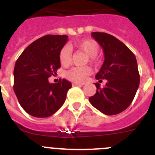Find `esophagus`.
Masks as SVG:
<instances>
[{
  "mask_svg": "<svg viewBox=\"0 0 155 155\" xmlns=\"http://www.w3.org/2000/svg\"><path fill=\"white\" fill-rule=\"evenodd\" d=\"M73 86H82L84 85V84H81V83H76V82H74L73 84H72Z\"/></svg>",
  "mask_w": 155,
  "mask_h": 155,
  "instance_id": "1",
  "label": "esophagus"
}]
</instances>
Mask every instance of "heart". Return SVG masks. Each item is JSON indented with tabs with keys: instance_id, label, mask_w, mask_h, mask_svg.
Wrapping results in <instances>:
<instances>
[{
	"instance_id": "1",
	"label": "heart",
	"mask_w": 155,
	"mask_h": 155,
	"mask_svg": "<svg viewBox=\"0 0 155 155\" xmlns=\"http://www.w3.org/2000/svg\"><path fill=\"white\" fill-rule=\"evenodd\" d=\"M74 46L84 52L88 56L89 61L94 62L96 61V55L99 50V46L95 41L92 39H83L74 43ZM59 59L61 65L68 66L71 61V50L69 46H65L62 48L59 53ZM91 69L89 67H74L67 71L66 77L68 80L76 83H84L90 74Z\"/></svg>"
}]
</instances>
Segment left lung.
Returning <instances> with one entry per match:
<instances>
[{
  "mask_svg": "<svg viewBox=\"0 0 155 155\" xmlns=\"http://www.w3.org/2000/svg\"><path fill=\"white\" fill-rule=\"evenodd\" d=\"M102 47L105 61L95 78L107 81L104 87L95 83L97 91L89 98L94 108L105 115H116L129 107L140 84L135 55L124 43L105 32H91Z\"/></svg>",
  "mask_w": 155,
  "mask_h": 155,
  "instance_id": "obj_1",
  "label": "left lung"
}]
</instances>
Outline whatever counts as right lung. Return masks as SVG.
Returning a JSON list of instances; mask_svg holds the SVG:
<instances>
[{"instance_id": "1", "label": "right lung", "mask_w": 155, "mask_h": 155, "mask_svg": "<svg viewBox=\"0 0 155 155\" xmlns=\"http://www.w3.org/2000/svg\"><path fill=\"white\" fill-rule=\"evenodd\" d=\"M68 35H46L34 41L19 56L14 69V91L27 113L38 118L52 116L64 103L71 83L48 78L61 68L59 53Z\"/></svg>"}]
</instances>
